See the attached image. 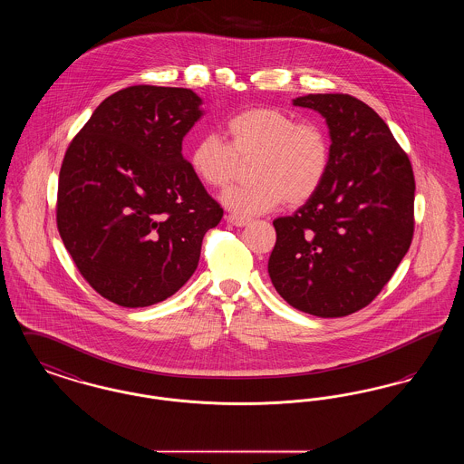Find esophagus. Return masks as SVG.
<instances>
[{
  "mask_svg": "<svg viewBox=\"0 0 464 464\" xmlns=\"http://www.w3.org/2000/svg\"><path fill=\"white\" fill-rule=\"evenodd\" d=\"M226 221L229 222L231 226H237V227H243V226H246L250 219L248 218H240V216H235V214H229L227 218H226Z\"/></svg>",
  "mask_w": 464,
  "mask_h": 464,
  "instance_id": "1",
  "label": "esophagus"
}]
</instances>
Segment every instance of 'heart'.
Here are the masks:
<instances>
[{
	"instance_id": "heart-1",
	"label": "heart",
	"mask_w": 464,
	"mask_h": 464,
	"mask_svg": "<svg viewBox=\"0 0 464 464\" xmlns=\"http://www.w3.org/2000/svg\"><path fill=\"white\" fill-rule=\"evenodd\" d=\"M227 142L205 133L189 151V169L207 188L229 186L250 161V182L222 195V203L240 216L271 210L285 199L299 207L322 188L331 167V139L322 123L297 120L276 106L250 108L226 121Z\"/></svg>"
}]
</instances>
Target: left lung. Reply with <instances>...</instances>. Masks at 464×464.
Instances as JSON below:
<instances>
[{
  "label": "left lung",
  "instance_id": "left-lung-1",
  "mask_svg": "<svg viewBox=\"0 0 464 464\" xmlns=\"http://www.w3.org/2000/svg\"><path fill=\"white\" fill-rule=\"evenodd\" d=\"M331 132L322 188L273 221L267 271L290 306L322 318L365 308L390 282L414 235V172L382 118L348 93H309Z\"/></svg>",
  "mask_w": 464,
  "mask_h": 464
}]
</instances>
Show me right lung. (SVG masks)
<instances>
[{"label": "right lung", "mask_w": 464, "mask_h": 464, "mask_svg": "<svg viewBox=\"0 0 464 464\" xmlns=\"http://www.w3.org/2000/svg\"><path fill=\"white\" fill-rule=\"evenodd\" d=\"M189 89L135 85L104 99L67 148L57 227L90 287L123 308L174 295L222 218L182 156L201 116Z\"/></svg>", "instance_id": "1"}]
</instances>
